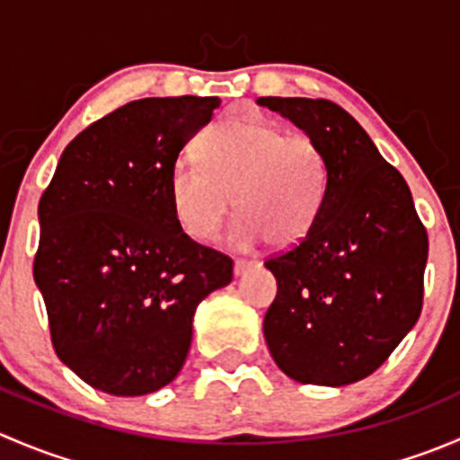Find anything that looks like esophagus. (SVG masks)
<instances>
[{"instance_id": "esophagus-1", "label": "esophagus", "mask_w": 460, "mask_h": 460, "mask_svg": "<svg viewBox=\"0 0 460 460\" xmlns=\"http://www.w3.org/2000/svg\"><path fill=\"white\" fill-rule=\"evenodd\" d=\"M256 267H258L256 260H235L234 273L235 276H244V273L252 271V269H256Z\"/></svg>"}]
</instances>
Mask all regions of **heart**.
Segmentation results:
<instances>
[{"instance_id":"b5f03b06","label":"heart","mask_w":460,"mask_h":460,"mask_svg":"<svg viewBox=\"0 0 460 460\" xmlns=\"http://www.w3.org/2000/svg\"><path fill=\"white\" fill-rule=\"evenodd\" d=\"M199 166L178 164L169 173V202L189 238L208 243L231 208L238 247L264 238L294 247L314 229L324 196V162L307 136H285L262 119H226L198 137Z\"/></svg>"}]
</instances>
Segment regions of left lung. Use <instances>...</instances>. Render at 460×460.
I'll list each match as a JSON object with an SVG mask.
<instances>
[{"mask_svg":"<svg viewBox=\"0 0 460 460\" xmlns=\"http://www.w3.org/2000/svg\"><path fill=\"white\" fill-rule=\"evenodd\" d=\"M258 104L303 128L324 162L316 225L264 262L278 282L264 341L289 378L351 385L374 374L420 316L428 231L402 175L345 109L307 97Z\"/></svg>","mask_w":460,"mask_h":460,"instance_id":"obj_1","label":"left lung"}]
</instances>
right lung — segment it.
<instances>
[{
	"label": "right lung",
	"instance_id": "1",
	"mask_svg": "<svg viewBox=\"0 0 460 460\" xmlns=\"http://www.w3.org/2000/svg\"><path fill=\"white\" fill-rule=\"evenodd\" d=\"M217 97H144L82 131L37 208L35 285L59 360L113 396L169 385L198 305L234 278L231 258L175 220L169 173Z\"/></svg>",
	"mask_w": 460,
	"mask_h": 460
}]
</instances>
